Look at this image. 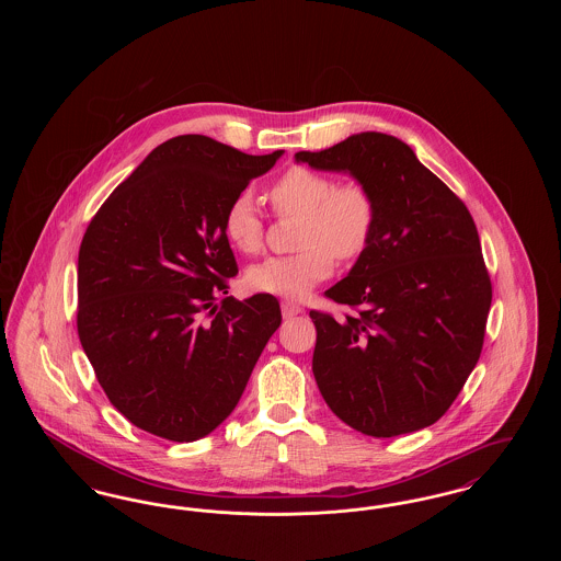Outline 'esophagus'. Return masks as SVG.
<instances>
[{
	"instance_id": "esophagus-1",
	"label": "esophagus",
	"mask_w": 561,
	"mask_h": 561,
	"mask_svg": "<svg viewBox=\"0 0 561 561\" xmlns=\"http://www.w3.org/2000/svg\"><path fill=\"white\" fill-rule=\"evenodd\" d=\"M305 309L300 307V305H296V302H290V300H284L282 302V316L284 318H294V316H300Z\"/></svg>"
}]
</instances>
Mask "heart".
<instances>
[{
	"instance_id": "1",
	"label": "heart",
	"mask_w": 561,
	"mask_h": 561,
	"mask_svg": "<svg viewBox=\"0 0 561 561\" xmlns=\"http://www.w3.org/2000/svg\"><path fill=\"white\" fill-rule=\"evenodd\" d=\"M279 214L302 216L300 252L271 256L248 268L245 282L254 293L305 298L334 271L339 261L359 259L373 240L376 204L373 193L357 181L336 185L328 174L290 168L268 191ZM227 241L241 254L263 248V220L248 191L238 193L222 216Z\"/></svg>"
}]
</instances>
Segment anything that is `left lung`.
Masks as SVG:
<instances>
[{"label": "left lung", "mask_w": 561, "mask_h": 561, "mask_svg": "<svg viewBox=\"0 0 561 561\" xmlns=\"http://www.w3.org/2000/svg\"><path fill=\"white\" fill-rule=\"evenodd\" d=\"M296 163L373 193V240L325 296L357 309L318 328L313 376L348 427L396 437L439 421L480 359L492 286L467 206L396 136L359 133Z\"/></svg>", "instance_id": "8db88e82"}]
</instances>
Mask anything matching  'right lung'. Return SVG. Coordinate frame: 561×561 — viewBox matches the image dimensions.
Instances as JSON below:
<instances>
[{
	"label": "right lung",
	"instance_id": "right-lung-1",
	"mask_svg": "<svg viewBox=\"0 0 561 561\" xmlns=\"http://www.w3.org/2000/svg\"><path fill=\"white\" fill-rule=\"evenodd\" d=\"M282 156H248L202 134L174 136L88 225L78 334L108 401L136 427L195 442L238 405L282 311L271 294L216 305L238 275L222 216Z\"/></svg>",
	"mask_w": 561,
	"mask_h": 561
}]
</instances>
